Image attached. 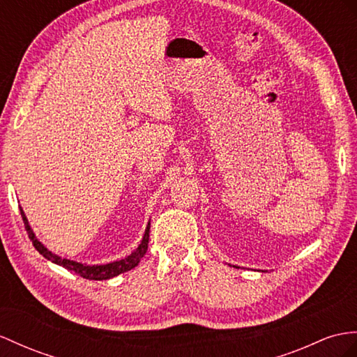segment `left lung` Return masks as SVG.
Masks as SVG:
<instances>
[{
	"label": "left lung",
	"instance_id": "left-lung-1",
	"mask_svg": "<svg viewBox=\"0 0 357 357\" xmlns=\"http://www.w3.org/2000/svg\"><path fill=\"white\" fill-rule=\"evenodd\" d=\"M230 265V264H229ZM230 266H233V268H239V266H236V265H230ZM259 271H260V269H259ZM262 273H265V271H262Z\"/></svg>",
	"mask_w": 357,
	"mask_h": 357
}]
</instances>
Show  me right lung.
<instances>
[{
	"label": "right lung",
	"instance_id": "1",
	"mask_svg": "<svg viewBox=\"0 0 357 357\" xmlns=\"http://www.w3.org/2000/svg\"><path fill=\"white\" fill-rule=\"evenodd\" d=\"M21 208V216L24 220V225H25V230L29 233V238L31 239L34 248H36L39 253L51 260V262L63 266L69 271H73L78 275H82L83 279H88V280H109L113 279V277H116L123 273L130 271V269H133L135 266H137V264L141 262V259L144 257V255L146 253V248H149V239H150V222L146 224V229L144 233V238L141 241V244L137 245V248L133 251L132 255H128L124 259H119L115 260V262H110V264H104V265H88V264H82V262H75V260L71 259H65V257H60L54 253H51V251L42 244V242L36 238V234L33 233L27 216H25L22 207Z\"/></svg>",
	"mask_w": 357,
	"mask_h": 357
}]
</instances>
